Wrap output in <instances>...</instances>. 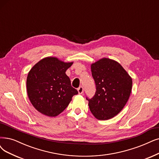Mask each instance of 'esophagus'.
<instances>
[{
    "mask_svg": "<svg viewBox=\"0 0 159 159\" xmlns=\"http://www.w3.org/2000/svg\"><path fill=\"white\" fill-rule=\"evenodd\" d=\"M78 92L79 94H82V93H83L84 92V89L83 86H80L79 89H78Z\"/></svg>",
    "mask_w": 159,
    "mask_h": 159,
    "instance_id": "1",
    "label": "esophagus"
}]
</instances>
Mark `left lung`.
<instances>
[{"instance_id":"1","label":"left lung","mask_w":159,"mask_h":159,"mask_svg":"<svg viewBox=\"0 0 159 159\" xmlns=\"http://www.w3.org/2000/svg\"><path fill=\"white\" fill-rule=\"evenodd\" d=\"M96 90L86 97L90 110L96 119L108 120L118 115L127 103L132 87V79L120 65L108 58L92 64Z\"/></svg>"}]
</instances>
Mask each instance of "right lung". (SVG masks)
<instances>
[{
    "instance_id": "add662e5",
    "label": "right lung",
    "mask_w": 159,
    "mask_h": 159,
    "mask_svg": "<svg viewBox=\"0 0 159 159\" xmlns=\"http://www.w3.org/2000/svg\"><path fill=\"white\" fill-rule=\"evenodd\" d=\"M72 64L48 57L30 70L27 78V94L40 113L48 116L58 115L66 109L72 97L78 93L66 74Z\"/></svg>"
}]
</instances>
